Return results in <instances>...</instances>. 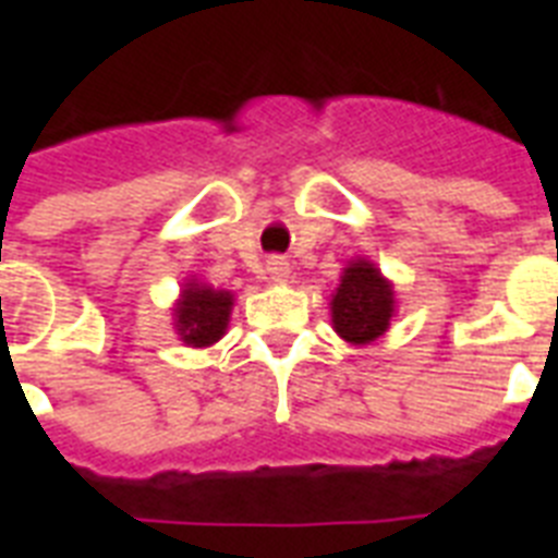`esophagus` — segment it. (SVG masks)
I'll list each match as a JSON object with an SVG mask.
<instances>
[{"label": "esophagus", "mask_w": 558, "mask_h": 558, "mask_svg": "<svg viewBox=\"0 0 558 558\" xmlns=\"http://www.w3.org/2000/svg\"><path fill=\"white\" fill-rule=\"evenodd\" d=\"M266 271H269V278L275 280V283H287L289 275H292V266H289V260H283V257H271V260L266 263Z\"/></svg>", "instance_id": "obj_1"}]
</instances>
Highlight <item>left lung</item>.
<instances>
[{
  "label": "left lung",
  "mask_w": 558,
  "mask_h": 558,
  "mask_svg": "<svg viewBox=\"0 0 558 558\" xmlns=\"http://www.w3.org/2000/svg\"><path fill=\"white\" fill-rule=\"evenodd\" d=\"M397 318V289L367 257H350L330 295V322L348 344H371Z\"/></svg>",
  "instance_id": "obj_1"
}]
</instances>
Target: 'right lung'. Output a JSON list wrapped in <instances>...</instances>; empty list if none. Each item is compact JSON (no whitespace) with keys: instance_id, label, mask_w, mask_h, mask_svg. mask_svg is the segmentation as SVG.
Returning <instances> with one entry per match:
<instances>
[{"instance_id":"add662e5","label":"right lung","mask_w":558,"mask_h":558,"mask_svg":"<svg viewBox=\"0 0 558 558\" xmlns=\"http://www.w3.org/2000/svg\"><path fill=\"white\" fill-rule=\"evenodd\" d=\"M234 310V292L214 289L196 275L182 283L177 304H173V330L185 348H214L228 330Z\"/></svg>"}]
</instances>
